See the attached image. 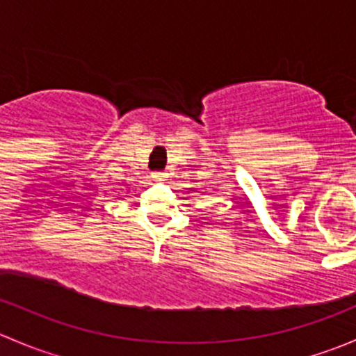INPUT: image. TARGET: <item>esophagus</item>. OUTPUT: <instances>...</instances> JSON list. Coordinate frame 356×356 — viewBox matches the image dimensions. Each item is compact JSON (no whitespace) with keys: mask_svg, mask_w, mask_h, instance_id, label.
<instances>
[{"mask_svg":"<svg viewBox=\"0 0 356 356\" xmlns=\"http://www.w3.org/2000/svg\"><path fill=\"white\" fill-rule=\"evenodd\" d=\"M152 177L153 181H165V179H167V174H165V172H153Z\"/></svg>","mask_w":356,"mask_h":356,"instance_id":"esophagus-1","label":"esophagus"}]
</instances>
